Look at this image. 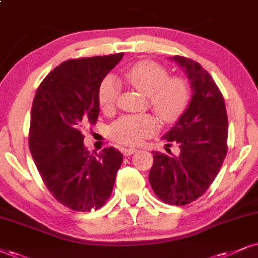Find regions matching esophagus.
<instances>
[{
  "label": "esophagus",
  "instance_id": "esophagus-1",
  "mask_svg": "<svg viewBox=\"0 0 258 258\" xmlns=\"http://www.w3.org/2000/svg\"><path fill=\"white\" fill-rule=\"evenodd\" d=\"M135 152H138V149L136 148H123V154L125 155V157L134 154Z\"/></svg>",
  "mask_w": 258,
  "mask_h": 258
}]
</instances>
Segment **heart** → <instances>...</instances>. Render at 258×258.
Returning a JSON list of instances; mask_svg holds the SVG:
<instances>
[{
  "label": "heart",
  "mask_w": 258,
  "mask_h": 258,
  "mask_svg": "<svg viewBox=\"0 0 258 258\" xmlns=\"http://www.w3.org/2000/svg\"><path fill=\"white\" fill-rule=\"evenodd\" d=\"M124 79L148 98V103L164 122H174L182 116L190 100V91L182 78H168L166 69L154 62H140L124 73ZM120 92L113 76L101 81L98 100L101 110L110 112L116 107ZM158 120L149 113L125 114L111 124L110 138L118 144L135 146L157 132Z\"/></svg>",
  "instance_id": "heart-1"
}]
</instances>
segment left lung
<instances>
[{
  "instance_id": "8db88e82",
  "label": "left lung",
  "mask_w": 258,
  "mask_h": 258,
  "mask_svg": "<svg viewBox=\"0 0 258 258\" xmlns=\"http://www.w3.org/2000/svg\"><path fill=\"white\" fill-rule=\"evenodd\" d=\"M170 59L185 72L192 97L182 116L163 136L178 145L179 154L155 152L148 178L161 201L184 206L202 196L220 171L227 153L228 122L224 97L208 72L185 57Z\"/></svg>"
}]
</instances>
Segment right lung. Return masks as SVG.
<instances>
[{
  "instance_id": "obj_1",
  "label": "right lung",
  "mask_w": 258,
  "mask_h": 258,
  "mask_svg": "<svg viewBox=\"0 0 258 258\" xmlns=\"http://www.w3.org/2000/svg\"><path fill=\"white\" fill-rule=\"evenodd\" d=\"M124 53L69 59L57 66L36 92L28 145L41 179L73 211L98 209L112 192L123 154L106 147L90 153L81 125L95 124L103 79Z\"/></svg>"
}]
</instances>
